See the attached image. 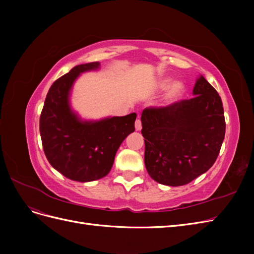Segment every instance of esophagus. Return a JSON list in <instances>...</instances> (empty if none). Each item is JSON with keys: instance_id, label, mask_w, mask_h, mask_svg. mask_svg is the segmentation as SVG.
I'll use <instances>...</instances> for the list:
<instances>
[{"instance_id": "1", "label": "esophagus", "mask_w": 254, "mask_h": 254, "mask_svg": "<svg viewBox=\"0 0 254 254\" xmlns=\"http://www.w3.org/2000/svg\"><path fill=\"white\" fill-rule=\"evenodd\" d=\"M134 126H135V130H136V131H140V130L142 129V123H141V120H140V119H137V120L135 121Z\"/></svg>"}]
</instances>
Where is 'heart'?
<instances>
[{"mask_svg": "<svg viewBox=\"0 0 254 254\" xmlns=\"http://www.w3.org/2000/svg\"><path fill=\"white\" fill-rule=\"evenodd\" d=\"M156 89L160 91L167 90L163 98V105L170 107L180 101L184 92H186V84L181 80L174 81L170 76H166V77L160 78L156 82Z\"/></svg>", "mask_w": 254, "mask_h": 254, "instance_id": "b5f03b06", "label": "heart"}]
</instances>
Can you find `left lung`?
Wrapping results in <instances>:
<instances>
[{"label": "left lung", "instance_id": "left-lung-1", "mask_svg": "<svg viewBox=\"0 0 254 254\" xmlns=\"http://www.w3.org/2000/svg\"><path fill=\"white\" fill-rule=\"evenodd\" d=\"M194 97L142 112L144 162L151 178L180 187L214 164L225 139L224 107L217 91L199 76Z\"/></svg>", "mask_w": 254, "mask_h": 254}]
</instances>
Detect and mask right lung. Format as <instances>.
Segmentation results:
<instances>
[{
    "label": "right lung",
    "instance_id": "1",
    "mask_svg": "<svg viewBox=\"0 0 254 254\" xmlns=\"http://www.w3.org/2000/svg\"><path fill=\"white\" fill-rule=\"evenodd\" d=\"M101 64L74 66L50 88L40 117V135L50 164L66 178L89 182L111 171L121 144L134 131L135 113L82 120L72 107L70 97L80 74L99 70Z\"/></svg>",
    "mask_w": 254,
    "mask_h": 254
}]
</instances>
